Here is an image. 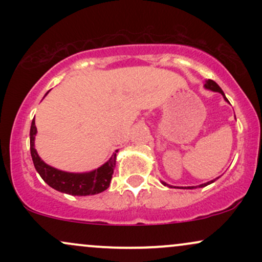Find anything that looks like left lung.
I'll list each match as a JSON object with an SVG mask.
<instances>
[{"instance_id": "8db88e82", "label": "left lung", "mask_w": 262, "mask_h": 262, "mask_svg": "<svg viewBox=\"0 0 262 262\" xmlns=\"http://www.w3.org/2000/svg\"><path fill=\"white\" fill-rule=\"evenodd\" d=\"M204 86H206V89H208V90H212V91H215V92H219V93H222V95H223V97L225 98V101H227V102H229V101L227 100V97H225L224 92L222 91V89H221V87H219V86L217 85V83H215L214 81H213V80H208V81H207V82H206V85H204ZM214 181H215V180H213V181H209V182H207V183H203V185H201L200 187H204V186L209 185V183H212V182H214ZM162 183H164V185L166 186V183H165V182H162ZM187 188H193V187H187Z\"/></svg>"}]
</instances>
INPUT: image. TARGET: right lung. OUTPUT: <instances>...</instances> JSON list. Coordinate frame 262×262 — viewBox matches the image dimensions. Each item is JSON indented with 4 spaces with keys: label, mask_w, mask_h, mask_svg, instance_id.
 Wrapping results in <instances>:
<instances>
[{
    "label": "right lung",
    "mask_w": 262,
    "mask_h": 262,
    "mask_svg": "<svg viewBox=\"0 0 262 262\" xmlns=\"http://www.w3.org/2000/svg\"><path fill=\"white\" fill-rule=\"evenodd\" d=\"M37 134L35 122L31 125V155L35 170L50 187L59 192L73 194V196H89V194L101 193L110 187L112 180L113 170L116 167V152L106 164L102 165L97 170L86 173L64 172L49 166L39 158L34 148V138Z\"/></svg>",
    "instance_id": "1"
}]
</instances>
